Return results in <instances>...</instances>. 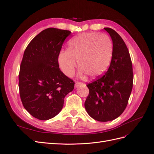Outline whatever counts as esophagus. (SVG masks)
I'll return each mask as SVG.
<instances>
[{"label": "esophagus", "mask_w": 154, "mask_h": 154, "mask_svg": "<svg viewBox=\"0 0 154 154\" xmlns=\"http://www.w3.org/2000/svg\"><path fill=\"white\" fill-rule=\"evenodd\" d=\"M83 84L82 83H81V82H76L75 83V88H78V87H80V86H82Z\"/></svg>", "instance_id": "obj_1"}]
</instances>
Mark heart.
<instances>
[{
	"label": "heart",
	"mask_w": 154,
	"mask_h": 154,
	"mask_svg": "<svg viewBox=\"0 0 154 154\" xmlns=\"http://www.w3.org/2000/svg\"><path fill=\"white\" fill-rule=\"evenodd\" d=\"M113 44L108 36L86 32L69 42V49L59 52L58 61L62 72L72 77L78 64L80 74L92 78L101 76L109 68L112 57Z\"/></svg>",
	"instance_id": "obj_1"
}]
</instances>
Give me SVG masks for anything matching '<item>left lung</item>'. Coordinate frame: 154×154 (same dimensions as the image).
I'll return each instance as SVG.
<instances>
[{
	"label": "left lung",
	"mask_w": 154,
	"mask_h": 154,
	"mask_svg": "<svg viewBox=\"0 0 154 154\" xmlns=\"http://www.w3.org/2000/svg\"><path fill=\"white\" fill-rule=\"evenodd\" d=\"M113 43L110 66L103 76L87 85L89 90L85 107L88 114L98 122L118 118L128 104L133 86L132 63L128 49L114 29L105 27Z\"/></svg>",
	"instance_id": "1"
}]
</instances>
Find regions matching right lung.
<instances>
[{
	"label": "right lung",
	"mask_w": 154,
	"mask_h": 154,
	"mask_svg": "<svg viewBox=\"0 0 154 154\" xmlns=\"http://www.w3.org/2000/svg\"><path fill=\"white\" fill-rule=\"evenodd\" d=\"M71 32L57 28L41 31L27 46L18 75L20 96L26 110L40 120L54 118L62 110L64 97L74 82L60 71L58 53Z\"/></svg>",
	"instance_id": "obj_1"
}]
</instances>
